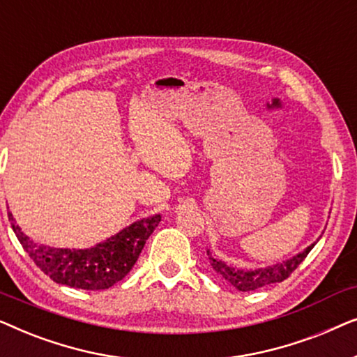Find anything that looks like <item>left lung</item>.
I'll return each instance as SVG.
<instances>
[{
  "label": "left lung",
  "instance_id": "1",
  "mask_svg": "<svg viewBox=\"0 0 357 357\" xmlns=\"http://www.w3.org/2000/svg\"><path fill=\"white\" fill-rule=\"evenodd\" d=\"M315 243H312L305 248L304 252L297 253L296 257L289 258V260L276 263L273 266L266 268H258V270H241V268H234L231 265H226V263L221 260H216L211 253L208 250V258L209 263H211L213 270L221 275L224 280L236 287V289L242 292L255 291L258 287H263L266 284H273V282H281L284 281L286 278L291 276V273L296 270L297 266L304 261V258L309 255V252L314 248Z\"/></svg>",
  "mask_w": 357,
  "mask_h": 357
}]
</instances>
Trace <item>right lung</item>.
Returning a JSON list of instances; mask_svg holds the SVG:
<instances>
[{
    "label": "right lung",
    "mask_w": 357,
    "mask_h": 357,
    "mask_svg": "<svg viewBox=\"0 0 357 357\" xmlns=\"http://www.w3.org/2000/svg\"><path fill=\"white\" fill-rule=\"evenodd\" d=\"M8 216L22 248L47 276L58 284L87 291L109 289L123 280L138 260L148 237L160 222V214H154L133 222L105 242L76 250L40 245L21 231L11 213Z\"/></svg>",
    "instance_id": "1"
}]
</instances>
